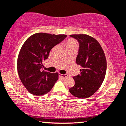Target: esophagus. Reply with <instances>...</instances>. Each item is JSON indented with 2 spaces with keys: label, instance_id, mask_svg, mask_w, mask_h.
<instances>
[{
  "label": "esophagus",
  "instance_id": "obj_1",
  "mask_svg": "<svg viewBox=\"0 0 126 126\" xmlns=\"http://www.w3.org/2000/svg\"><path fill=\"white\" fill-rule=\"evenodd\" d=\"M59 77H61L62 78H66L67 77V75H62V74H59Z\"/></svg>",
  "mask_w": 126,
  "mask_h": 126
}]
</instances>
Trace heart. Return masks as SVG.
<instances>
[{"mask_svg": "<svg viewBox=\"0 0 126 126\" xmlns=\"http://www.w3.org/2000/svg\"><path fill=\"white\" fill-rule=\"evenodd\" d=\"M66 48L73 47H78V43L75 40L73 39H69L66 42Z\"/></svg>", "mask_w": 126, "mask_h": 126, "instance_id": "b5f03b06", "label": "heart"}]
</instances>
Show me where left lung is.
<instances>
[{"mask_svg": "<svg viewBox=\"0 0 126 126\" xmlns=\"http://www.w3.org/2000/svg\"><path fill=\"white\" fill-rule=\"evenodd\" d=\"M79 43L76 63L82 67L80 75L73 77L75 84L70 93L80 98H86L99 89L107 69L105 54L100 43L93 37L84 34H71Z\"/></svg>", "mask_w": 126, "mask_h": 126, "instance_id": "obj_1", "label": "left lung"}]
</instances>
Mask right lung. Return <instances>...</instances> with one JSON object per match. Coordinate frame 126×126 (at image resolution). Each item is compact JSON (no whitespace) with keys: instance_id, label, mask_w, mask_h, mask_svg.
<instances>
[{"instance_id":"add662e5","label":"right lung","mask_w":126,"mask_h":126,"mask_svg":"<svg viewBox=\"0 0 126 126\" xmlns=\"http://www.w3.org/2000/svg\"><path fill=\"white\" fill-rule=\"evenodd\" d=\"M67 37L66 34L37 33L25 41L17 62L19 78L26 89L34 96H42L51 90L58 80V73L42 70L43 62L51 48Z\"/></svg>"}]
</instances>
